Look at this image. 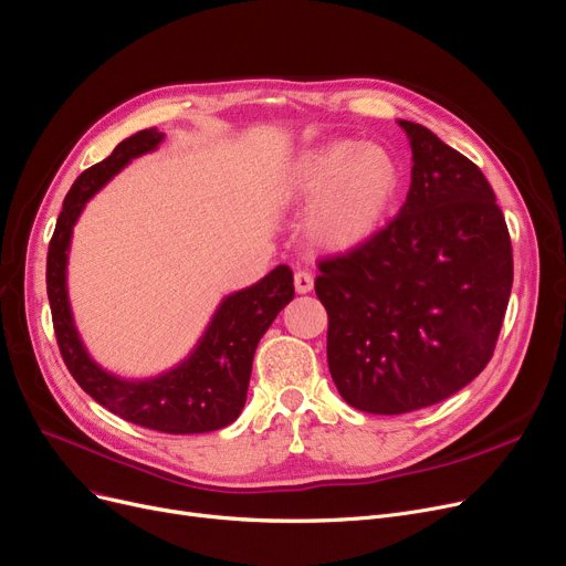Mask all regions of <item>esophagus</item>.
<instances>
[{"instance_id":"34e87169","label":"esophagus","mask_w":566,"mask_h":566,"mask_svg":"<svg viewBox=\"0 0 566 566\" xmlns=\"http://www.w3.org/2000/svg\"><path fill=\"white\" fill-rule=\"evenodd\" d=\"M293 286H296L298 293H310L314 286V277L310 270H296V275H293Z\"/></svg>"}]
</instances>
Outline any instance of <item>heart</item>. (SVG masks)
Segmentation results:
<instances>
[{"instance_id": "b5f03b06", "label": "heart", "mask_w": 566, "mask_h": 566, "mask_svg": "<svg viewBox=\"0 0 566 566\" xmlns=\"http://www.w3.org/2000/svg\"><path fill=\"white\" fill-rule=\"evenodd\" d=\"M398 166L379 145L333 140L307 153L286 178V193L316 201L310 231L344 250L373 235L398 191Z\"/></svg>"}]
</instances>
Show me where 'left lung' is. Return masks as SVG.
<instances>
[{
	"mask_svg": "<svg viewBox=\"0 0 566 566\" xmlns=\"http://www.w3.org/2000/svg\"><path fill=\"white\" fill-rule=\"evenodd\" d=\"M411 187L390 222L318 261L328 370L344 402L381 416L437 405L493 358L513 252L481 168L430 129L400 119Z\"/></svg>",
	"mask_w": 566,
	"mask_h": 566,
	"instance_id": "8db88e82",
	"label": "left lung"
}]
</instances>
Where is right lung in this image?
<instances>
[{"label": "right lung", "mask_w": 566, "mask_h": 566, "mask_svg": "<svg viewBox=\"0 0 566 566\" xmlns=\"http://www.w3.org/2000/svg\"><path fill=\"white\" fill-rule=\"evenodd\" d=\"M161 138L157 129H143L122 140L111 157L90 166L73 182L48 244L45 286L60 354L71 377L90 398L140 428L168 434H196L227 428L240 416L248 400L256 344L284 305L291 303L293 273L289 265H277L259 284L229 296L219 305L196 352L176 370L157 379H117L87 356L73 328L66 301L64 270L71 229L90 196L134 157L155 150Z\"/></svg>", "instance_id": "obj_1"}]
</instances>
